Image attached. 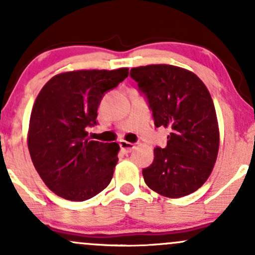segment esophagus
I'll return each instance as SVG.
<instances>
[{
	"instance_id": "34e87169",
	"label": "esophagus",
	"mask_w": 255,
	"mask_h": 255,
	"mask_svg": "<svg viewBox=\"0 0 255 255\" xmlns=\"http://www.w3.org/2000/svg\"><path fill=\"white\" fill-rule=\"evenodd\" d=\"M120 147H121V150L125 152V153H129V152H131L134 150V144H131V142H128L126 141V140H121L120 141Z\"/></svg>"
}]
</instances>
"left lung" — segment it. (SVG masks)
I'll return each instance as SVG.
<instances>
[{"label": "left lung", "instance_id": "obj_1", "mask_svg": "<svg viewBox=\"0 0 255 255\" xmlns=\"http://www.w3.org/2000/svg\"><path fill=\"white\" fill-rule=\"evenodd\" d=\"M146 96L156 127L170 129L164 148L142 170L145 183L166 198L191 194L206 182L219 148V128L209 90L194 73L171 64L130 69Z\"/></svg>", "mask_w": 255, "mask_h": 255}]
</instances>
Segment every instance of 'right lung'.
Wrapping results in <instances>:
<instances>
[{
    "label": "right lung",
    "mask_w": 255,
    "mask_h": 255,
    "mask_svg": "<svg viewBox=\"0 0 255 255\" xmlns=\"http://www.w3.org/2000/svg\"><path fill=\"white\" fill-rule=\"evenodd\" d=\"M128 77V68L64 72L38 93L32 108L27 145L43 182L71 201L91 199L107 188L118 164V142L87 136L97 122L104 93Z\"/></svg>",
    "instance_id": "1"
}]
</instances>
